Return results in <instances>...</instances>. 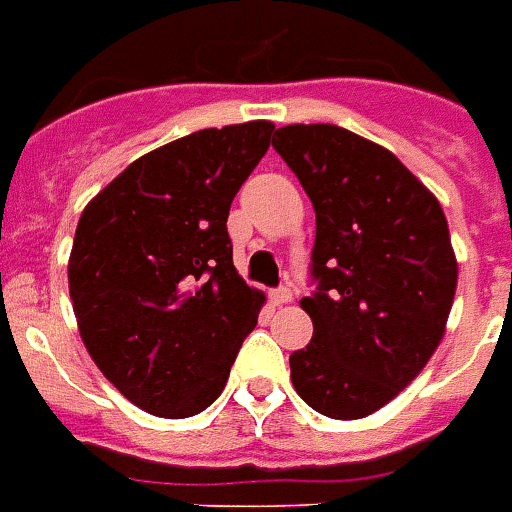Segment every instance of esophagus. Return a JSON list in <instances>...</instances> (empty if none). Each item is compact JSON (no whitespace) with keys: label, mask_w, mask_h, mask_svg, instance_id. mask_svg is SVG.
I'll list each match as a JSON object with an SVG mask.
<instances>
[{"label":"esophagus","mask_w":512,"mask_h":512,"mask_svg":"<svg viewBox=\"0 0 512 512\" xmlns=\"http://www.w3.org/2000/svg\"><path fill=\"white\" fill-rule=\"evenodd\" d=\"M293 301V293H290V288H280L272 293V304L275 306H282V304H290Z\"/></svg>","instance_id":"obj_1"}]
</instances>
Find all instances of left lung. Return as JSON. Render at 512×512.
<instances>
[{
    "label": "left lung",
    "instance_id": "obj_1",
    "mask_svg": "<svg viewBox=\"0 0 512 512\" xmlns=\"http://www.w3.org/2000/svg\"><path fill=\"white\" fill-rule=\"evenodd\" d=\"M317 211L312 275L301 298L309 346L290 380L333 420L378 412L439 349L455 301L447 216L391 150L333 124H290L272 140Z\"/></svg>",
    "mask_w": 512,
    "mask_h": 512
}]
</instances>
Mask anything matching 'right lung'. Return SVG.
<instances>
[{
  "instance_id": "add662e5",
  "label": "right lung",
  "mask_w": 512,
  "mask_h": 512,
  "mask_svg": "<svg viewBox=\"0 0 512 512\" xmlns=\"http://www.w3.org/2000/svg\"><path fill=\"white\" fill-rule=\"evenodd\" d=\"M272 121L200 129L129 163L87 203L68 259L81 341L140 410L216 402L264 293L237 275L227 216Z\"/></svg>"
}]
</instances>
